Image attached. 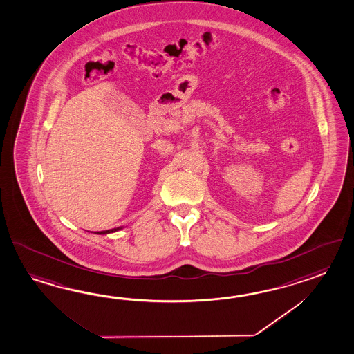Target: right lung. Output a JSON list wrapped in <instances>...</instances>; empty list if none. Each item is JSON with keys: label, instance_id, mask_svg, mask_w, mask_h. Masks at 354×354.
I'll list each match as a JSON object with an SVG mask.
<instances>
[{"label": "right lung", "instance_id": "right-lung-1", "mask_svg": "<svg viewBox=\"0 0 354 354\" xmlns=\"http://www.w3.org/2000/svg\"><path fill=\"white\" fill-rule=\"evenodd\" d=\"M117 230H119V228H111V230H108V231H100V232H96V234H109V232H114Z\"/></svg>", "mask_w": 354, "mask_h": 354}]
</instances>
